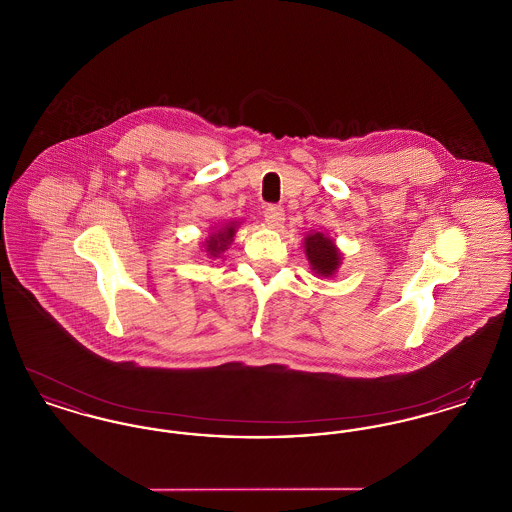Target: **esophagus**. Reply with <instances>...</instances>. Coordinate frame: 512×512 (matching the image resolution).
Here are the masks:
<instances>
[{
    "label": "esophagus",
    "instance_id": "34e87169",
    "mask_svg": "<svg viewBox=\"0 0 512 512\" xmlns=\"http://www.w3.org/2000/svg\"><path fill=\"white\" fill-rule=\"evenodd\" d=\"M265 222L270 228H280L284 222V209L280 205H268L265 209Z\"/></svg>",
    "mask_w": 512,
    "mask_h": 512
}]
</instances>
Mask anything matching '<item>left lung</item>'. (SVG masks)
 Masks as SVG:
<instances>
[{"instance_id":"obj_1","label":"left lung","mask_w":512,"mask_h":512,"mask_svg":"<svg viewBox=\"0 0 512 512\" xmlns=\"http://www.w3.org/2000/svg\"><path fill=\"white\" fill-rule=\"evenodd\" d=\"M305 255L311 268L318 276L330 278L338 272L341 265L340 249L322 232H311L305 236Z\"/></svg>"}]
</instances>
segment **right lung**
<instances>
[{
    "instance_id": "right-lung-1",
    "label": "right lung",
    "mask_w": 512,
    "mask_h": 512,
    "mask_svg": "<svg viewBox=\"0 0 512 512\" xmlns=\"http://www.w3.org/2000/svg\"><path fill=\"white\" fill-rule=\"evenodd\" d=\"M236 226H238L236 222H230V224L219 228L217 232H213V234L203 242L205 253H207L209 257H219L220 253H222L224 249H228V245L232 244L234 234H236Z\"/></svg>"
}]
</instances>
